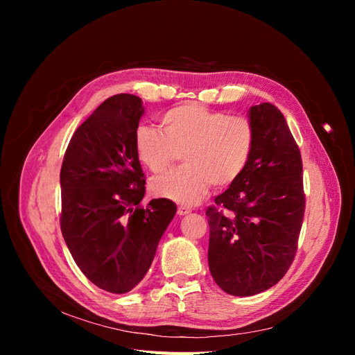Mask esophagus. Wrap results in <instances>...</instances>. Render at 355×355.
<instances>
[{
    "mask_svg": "<svg viewBox=\"0 0 355 355\" xmlns=\"http://www.w3.org/2000/svg\"><path fill=\"white\" fill-rule=\"evenodd\" d=\"M191 213V207H187V206H180L178 209V214H180V216H185V214Z\"/></svg>",
    "mask_w": 355,
    "mask_h": 355,
    "instance_id": "34e87169",
    "label": "esophagus"
}]
</instances>
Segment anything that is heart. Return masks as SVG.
<instances>
[{
    "instance_id": "1",
    "label": "heart",
    "mask_w": 355,
    "mask_h": 355,
    "mask_svg": "<svg viewBox=\"0 0 355 355\" xmlns=\"http://www.w3.org/2000/svg\"><path fill=\"white\" fill-rule=\"evenodd\" d=\"M159 121L163 132L151 125L136 128L137 158L153 173H163L180 154L187 164L151 180L158 197L191 206L211 184L218 188L235 184L250 163L256 142L250 118L187 102L164 112Z\"/></svg>"
}]
</instances>
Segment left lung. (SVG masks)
<instances>
[{
  "label": "left lung",
  "instance_id": "1",
  "mask_svg": "<svg viewBox=\"0 0 355 355\" xmlns=\"http://www.w3.org/2000/svg\"><path fill=\"white\" fill-rule=\"evenodd\" d=\"M256 142L241 178L207 207L209 268L230 295L252 296L282 280L305 211L302 157L280 110L250 108Z\"/></svg>",
  "mask_w": 355,
  "mask_h": 355
}]
</instances>
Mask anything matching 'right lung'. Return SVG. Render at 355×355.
Returning <instances> with one entry per match:
<instances>
[{
  "mask_svg": "<svg viewBox=\"0 0 355 355\" xmlns=\"http://www.w3.org/2000/svg\"><path fill=\"white\" fill-rule=\"evenodd\" d=\"M141 98L106 99L71 137L60 168V230L81 272L110 293L142 282L176 204L144 207L145 175L135 149Z\"/></svg>",
  "mask_w": 355,
  "mask_h": 355,
  "instance_id": "add662e5",
  "label": "right lung"
}]
</instances>
